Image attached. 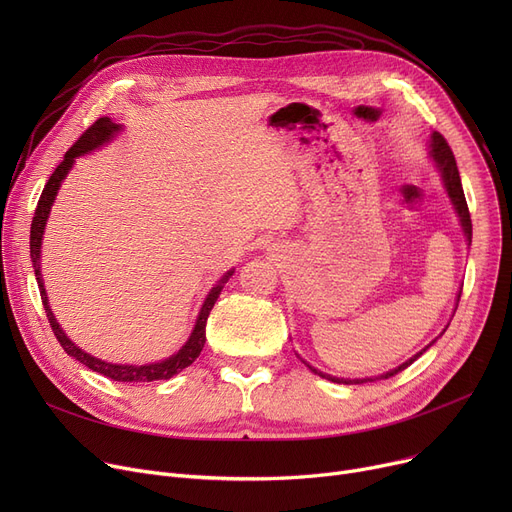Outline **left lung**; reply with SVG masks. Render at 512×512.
Instances as JSON below:
<instances>
[{
  "instance_id": "obj_1",
  "label": "left lung",
  "mask_w": 512,
  "mask_h": 512,
  "mask_svg": "<svg viewBox=\"0 0 512 512\" xmlns=\"http://www.w3.org/2000/svg\"><path fill=\"white\" fill-rule=\"evenodd\" d=\"M429 157H432V159L436 161V168H438L440 174H442V180H444V186H446V193H448V197H450V201H452L456 213H459L463 232H465V236H467V240H469V245H471V232H473V228H471V215H469L467 199H465V193H463V184H461L459 168H456V159H454L452 149L448 147L446 139L442 137L440 132H434V134H432V143H429ZM456 301H461V294H459V297H456ZM446 328H448V326H446ZM444 332H446V330H444ZM444 332H442V334H444ZM442 334H440V336H442ZM434 342H436V340H434ZM434 342H432V344H434ZM432 344H427L421 353H417L415 357H411L409 361H405L402 365H398V367H394V369H390V371L378 375V378H363V380H361V378H359V380L332 378V375L317 371V369L311 367L309 363H305V361H303V363H305L313 373L321 375V378H326V380H330V382H336V384H363V382H375V380H388V378H392V375H396V373L402 371V369H407L413 361H417Z\"/></svg>"
}]
</instances>
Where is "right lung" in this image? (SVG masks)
Masks as SVG:
<instances>
[{
	"mask_svg": "<svg viewBox=\"0 0 512 512\" xmlns=\"http://www.w3.org/2000/svg\"><path fill=\"white\" fill-rule=\"evenodd\" d=\"M122 126L120 124H114L110 118H99L95 124H91L83 134H80V139L66 151L64 159L60 161V166L56 168V172H53L43 188V193L39 197V203H37V209H35V218H33V224H31V259H33V270H35V276H37V284H39V292H41V301H43V309H45V315L49 319V326L53 330V334H56L58 342L62 344L64 351L74 357L76 361H80L83 365H87L89 369L105 375V378H112L114 382H132V384H139V382H155V380H170L172 375L180 373L184 367L191 365L203 351V344H205V326H207V317L215 305V301H218L220 292L224 288V282L234 274L232 270L215 284L211 288V292L207 294V299L199 311V317H197V324L193 328V334L191 338L186 340V344L180 348V351L176 355H172L170 359H164L159 363H147V365H116V363H107V361H101L97 357H91L89 353H85L83 348H78L66 334L64 330L60 328V324L56 321V317H53L51 309H49V303H47V292H45V286H43V278H41V242H43V230H45V224H47V218H49V211H51V205L53 201H56V195L60 191L62 186V180L66 178V174L70 172V168L74 166V159L85 155V153H91L93 149L101 147L103 143L112 141L114 134L120 130Z\"/></svg>",
	"mask_w": 512,
	"mask_h": 512,
	"instance_id": "obj_1",
	"label": "right lung"
}]
</instances>
